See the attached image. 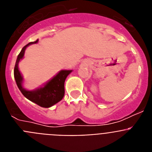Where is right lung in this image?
<instances>
[{
    "instance_id": "1",
    "label": "right lung",
    "mask_w": 152,
    "mask_h": 152,
    "mask_svg": "<svg viewBox=\"0 0 152 152\" xmlns=\"http://www.w3.org/2000/svg\"><path fill=\"white\" fill-rule=\"evenodd\" d=\"M37 39L35 42H31L23 47L18 55L14 67V78L16 83L24 96L28 100L42 107L49 108L52 107L56 103H58L62 100L64 95V81L72 70H61L52 79L47 81L45 84L36 89L28 91L23 87V77L21 75L18 68V64L21 59L23 58L25 50L29 45L32 44H36L38 42Z\"/></svg>"
}]
</instances>
